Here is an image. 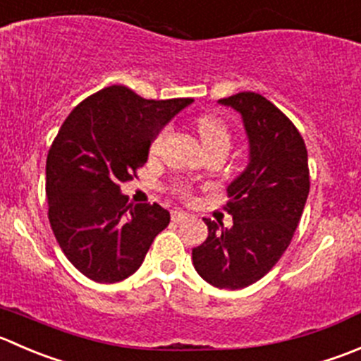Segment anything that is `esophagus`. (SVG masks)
<instances>
[{"label": "esophagus", "instance_id": "34e87169", "mask_svg": "<svg viewBox=\"0 0 361 361\" xmlns=\"http://www.w3.org/2000/svg\"><path fill=\"white\" fill-rule=\"evenodd\" d=\"M188 213H185V212H180V209H174L173 213H171V219H173V222H176V224H181V222H185V220H188Z\"/></svg>", "mask_w": 361, "mask_h": 361}]
</instances>
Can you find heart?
<instances>
[{
    "label": "heart",
    "instance_id": "obj_1",
    "mask_svg": "<svg viewBox=\"0 0 361 361\" xmlns=\"http://www.w3.org/2000/svg\"><path fill=\"white\" fill-rule=\"evenodd\" d=\"M195 130H197L199 139H201L202 146H204L206 149L219 145L229 146L231 135H229V130H227V125L224 123L219 116H215V114H202V116H199L197 120H195ZM167 134H169L167 128L160 130L159 134L153 137L152 145H149V152L159 153L160 148H162L164 141L167 139ZM181 192L187 194V188H183Z\"/></svg>",
    "mask_w": 361,
    "mask_h": 361
}]
</instances>
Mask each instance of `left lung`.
Segmentation results:
<instances>
[{
    "mask_svg": "<svg viewBox=\"0 0 361 361\" xmlns=\"http://www.w3.org/2000/svg\"><path fill=\"white\" fill-rule=\"evenodd\" d=\"M219 104L241 116L248 162L227 187L233 226L204 219L208 238L192 248V262L208 284L243 289L264 277L291 243L309 197V157L291 120L259 93Z\"/></svg>",
    "mask_w": 361,
    "mask_h": 361,
    "instance_id": "obj_1",
    "label": "left lung"
}]
</instances>
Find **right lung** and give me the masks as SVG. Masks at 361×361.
I'll list each match as a JSON object with an SVG mask.
<instances>
[{"instance_id":"add662e5","label":"right lung","mask_w":361,"mask_h":361,"mask_svg":"<svg viewBox=\"0 0 361 361\" xmlns=\"http://www.w3.org/2000/svg\"><path fill=\"white\" fill-rule=\"evenodd\" d=\"M194 99L146 100L125 86L80 102L59 128L45 164L52 233L70 262L92 281L114 284L135 274L171 215L134 204L120 183L148 160L153 137Z\"/></svg>"}]
</instances>
